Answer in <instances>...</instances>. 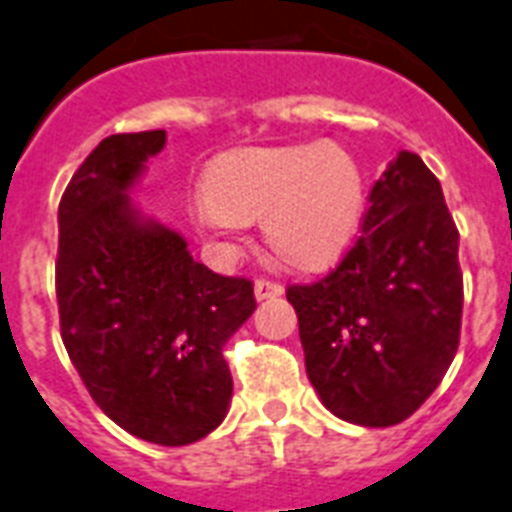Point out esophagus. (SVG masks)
<instances>
[{
  "label": "esophagus",
  "instance_id": "obj_1",
  "mask_svg": "<svg viewBox=\"0 0 512 512\" xmlns=\"http://www.w3.org/2000/svg\"><path fill=\"white\" fill-rule=\"evenodd\" d=\"M284 294V286L278 284V281H270V278H260L255 284V297L257 299H273L281 297Z\"/></svg>",
  "mask_w": 512,
  "mask_h": 512
}]
</instances>
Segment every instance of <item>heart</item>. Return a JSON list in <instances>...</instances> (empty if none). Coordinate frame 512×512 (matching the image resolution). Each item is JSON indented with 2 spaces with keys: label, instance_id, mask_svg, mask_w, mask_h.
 I'll list each match as a JSON object with an SVG mask.
<instances>
[{
  "label": "heart",
  "instance_id": "heart-1",
  "mask_svg": "<svg viewBox=\"0 0 512 512\" xmlns=\"http://www.w3.org/2000/svg\"><path fill=\"white\" fill-rule=\"evenodd\" d=\"M357 162L326 144L247 149L215 165L194 220L223 239H239L265 218V239L284 263L321 268L342 255L363 218Z\"/></svg>",
  "mask_w": 512,
  "mask_h": 512
}]
</instances>
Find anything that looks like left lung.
I'll return each instance as SVG.
<instances>
[{"label": "left lung", "instance_id": "8db88e82", "mask_svg": "<svg viewBox=\"0 0 512 512\" xmlns=\"http://www.w3.org/2000/svg\"><path fill=\"white\" fill-rule=\"evenodd\" d=\"M363 231L315 284H292L310 384L342 421L384 429L429 400L458 352L460 234L423 160L400 152L368 197Z\"/></svg>", "mask_w": 512, "mask_h": 512}]
</instances>
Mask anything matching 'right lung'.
I'll use <instances>...</instances> for the list:
<instances>
[{
    "label": "right lung",
    "mask_w": 512,
    "mask_h": 512,
    "mask_svg": "<svg viewBox=\"0 0 512 512\" xmlns=\"http://www.w3.org/2000/svg\"><path fill=\"white\" fill-rule=\"evenodd\" d=\"M162 147L165 131L115 134L83 160L60 199L54 284L62 344L91 400L128 434L184 447L226 418L223 347L257 302L249 278L213 273L134 207L128 191Z\"/></svg>",
    "instance_id": "add662e5"
}]
</instances>
